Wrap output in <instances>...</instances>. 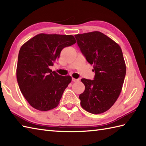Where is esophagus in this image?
I'll list each match as a JSON object with an SVG mask.
<instances>
[{
  "label": "esophagus",
  "mask_w": 146,
  "mask_h": 146,
  "mask_svg": "<svg viewBox=\"0 0 146 146\" xmlns=\"http://www.w3.org/2000/svg\"><path fill=\"white\" fill-rule=\"evenodd\" d=\"M78 81H79L78 79H76V78H72V82H76Z\"/></svg>",
  "instance_id": "esophagus-1"
}]
</instances>
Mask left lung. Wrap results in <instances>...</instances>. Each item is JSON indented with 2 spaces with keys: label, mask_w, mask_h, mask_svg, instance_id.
<instances>
[{
  "label": "left lung",
  "mask_w": 146,
  "mask_h": 146,
  "mask_svg": "<svg viewBox=\"0 0 146 146\" xmlns=\"http://www.w3.org/2000/svg\"><path fill=\"white\" fill-rule=\"evenodd\" d=\"M77 44L90 64L94 80L82 78L85 91L79 96L83 109L93 114L110 109L122 91L126 66L120 46L101 32L75 35Z\"/></svg>",
  "instance_id": "1"
}]
</instances>
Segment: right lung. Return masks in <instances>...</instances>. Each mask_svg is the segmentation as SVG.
I'll return each instance as SVG.
<instances>
[{"mask_svg":"<svg viewBox=\"0 0 146 146\" xmlns=\"http://www.w3.org/2000/svg\"><path fill=\"white\" fill-rule=\"evenodd\" d=\"M75 42L72 35L41 33L21 46L16 69L17 83L24 98L35 109L50 110L60 104L72 79L52 71L49 66L60 58L62 49Z\"/></svg>","mask_w":146,"mask_h":146,"instance_id":"obj_1","label":"right lung"}]
</instances>
